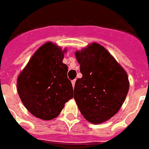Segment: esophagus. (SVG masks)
Listing matches in <instances>:
<instances>
[{"instance_id": "1", "label": "esophagus", "mask_w": 149, "mask_h": 149, "mask_svg": "<svg viewBox=\"0 0 149 149\" xmlns=\"http://www.w3.org/2000/svg\"><path fill=\"white\" fill-rule=\"evenodd\" d=\"M75 83H76V79H74V80L72 81V85L73 87L75 86Z\"/></svg>"}]
</instances>
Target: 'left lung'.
<instances>
[{"instance_id":"left-lung-1","label":"left lung","mask_w":149,"mask_h":149,"mask_svg":"<svg viewBox=\"0 0 149 149\" xmlns=\"http://www.w3.org/2000/svg\"><path fill=\"white\" fill-rule=\"evenodd\" d=\"M83 77L77 79L74 100L88 122L100 124L116 114L129 89L126 71L98 43L75 53Z\"/></svg>"}]
</instances>
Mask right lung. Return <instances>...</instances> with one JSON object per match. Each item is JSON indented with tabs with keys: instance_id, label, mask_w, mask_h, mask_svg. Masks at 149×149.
<instances>
[{
	"instance_id": "add662e5",
	"label": "right lung",
	"mask_w": 149,
	"mask_h": 149,
	"mask_svg": "<svg viewBox=\"0 0 149 149\" xmlns=\"http://www.w3.org/2000/svg\"><path fill=\"white\" fill-rule=\"evenodd\" d=\"M67 49L47 42L37 49L17 79L21 102L33 116L43 120L57 117L65 103L73 97L67 78L68 67L63 63Z\"/></svg>"
}]
</instances>
